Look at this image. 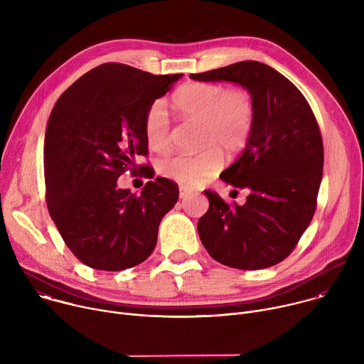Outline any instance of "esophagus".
Wrapping results in <instances>:
<instances>
[{
    "mask_svg": "<svg viewBox=\"0 0 364 364\" xmlns=\"http://www.w3.org/2000/svg\"><path fill=\"white\" fill-rule=\"evenodd\" d=\"M190 196H191V190H188L187 187L181 186V187H180V198H181V200H186V198H188Z\"/></svg>",
    "mask_w": 364,
    "mask_h": 364,
    "instance_id": "34e87169",
    "label": "esophagus"
}]
</instances>
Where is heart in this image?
<instances>
[{
  "instance_id": "heart-1",
  "label": "heart",
  "mask_w": 364,
  "mask_h": 364,
  "mask_svg": "<svg viewBox=\"0 0 364 364\" xmlns=\"http://www.w3.org/2000/svg\"><path fill=\"white\" fill-rule=\"evenodd\" d=\"M174 108L201 122L200 152H174L159 163L161 176L194 187L212 177L222 164V152H240L252 134L255 103L245 89H228L218 83L191 82L173 95ZM170 115L163 100H155L144 117V132L149 148L161 151L170 144Z\"/></svg>"
}]
</instances>
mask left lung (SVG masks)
<instances>
[{
  "instance_id": "1",
  "label": "left lung",
  "mask_w": 364,
  "mask_h": 364,
  "mask_svg": "<svg viewBox=\"0 0 364 364\" xmlns=\"http://www.w3.org/2000/svg\"><path fill=\"white\" fill-rule=\"evenodd\" d=\"M190 77L240 85L255 103L250 138L220 174L225 183L247 188L249 196L243 205L230 207L205 190L209 210L197 223L200 240L226 267H274L294 250L316 213L324 164L317 119L298 87L261 62H237Z\"/></svg>"
}]
</instances>
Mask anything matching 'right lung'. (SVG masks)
I'll list each match as a JSON object with an SVG mask.
<instances>
[{
	"mask_svg": "<svg viewBox=\"0 0 364 364\" xmlns=\"http://www.w3.org/2000/svg\"><path fill=\"white\" fill-rule=\"evenodd\" d=\"M181 76L100 65L66 89L50 114L47 209L68 247L93 269L117 272L144 262L178 200V186L164 177L148 181L139 196L117 181L128 168L136 171V157L148 154V107Z\"/></svg>",
	"mask_w": 364,
	"mask_h": 364,
	"instance_id": "1",
	"label": "right lung"
}]
</instances>
